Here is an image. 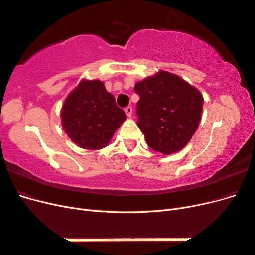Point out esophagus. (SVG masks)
Wrapping results in <instances>:
<instances>
[{"instance_id": "obj_1", "label": "esophagus", "mask_w": 255, "mask_h": 255, "mask_svg": "<svg viewBox=\"0 0 255 255\" xmlns=\"http://www.w3.org/2000/svg\"><path fill=\"white\" fill-rule=\"evenodd\" d=\"M125 112H126V114H127L128 117H132V114H133V109H132V107H130V106L126 107Z\"/></svg>"}]
</instances>
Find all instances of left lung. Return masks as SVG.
Segmentation results:
<instances>
[{
    "mask_svg": "<svg viewBox=\"0 0 255 255\" xmlns=\"http://www.w3.org/2000/svg\"><path fill=\"white\" fill-rule=\"evenodd\" d=\"M137 126L151 149L169 155L182 150L199 127L203 98L182 80L166 71L138 82L134 88Z\"/></svg>",
    "mask_w": 255,
    "mask_h": 255,
    "instance_id": "obj_1",
    "label": "left lung"
}]
</instances>
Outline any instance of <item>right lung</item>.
Returning a JSON list of instances; mask_svg holds the SVG:
<instances>
[{
	"instance_id": "right-lung-1",
	"label": "right lung",
	"mask_w": 255,
	"mask_h": 255,
	"mask_svg": "<svg viewBox=\"0 0 255 255\" xmlns=\"http://www.w3.org/2000/svg\"><path fill=\"white\" fill-rule=\"evenodd\" d=\"M126 120V113L98 80L82 81L68 96L61 122L69 138L83 149L100 150Z\"/></svg>"
}]
</instances>
